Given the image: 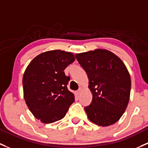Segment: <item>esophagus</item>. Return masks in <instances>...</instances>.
Segmentation results:
<instances>
[{
    "label": "esophagus",
    "instance_id": "1",
    "mask_svg": "<svg viewBox=\"0 0 148 148\" xmlns=\"http://www.w3.org/2000/svg\"><path fill=\"white\" fill-rule=\"evenodd\" d=\"M82 91V88H81V87H80V88H79L77 91H75V95H76V96H79V95L80 94L81 91Z\"/></svg>",
    "mask_w": 148,
    "mask_h": 148
}]
</instances>
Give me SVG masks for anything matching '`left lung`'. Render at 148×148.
<instances>
[{"mask_svg": "<svg viewBox=\"0 0 148 148\" xmlns=\"http://www.w3.org/2000/svg\"><path fill=\"white\" fill-rule=\"evenodd\" d=\"M75 57L88 75L93 95L92 102L84 108L88 119L100 126L116 123L130 99L131 80L125 65L107 49H96Z\"/></svg>", "mask_w": 148, "mask_h": 148, "instance_id": "1", "label": "left lung"}]
</instances>
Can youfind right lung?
Masks as SVG:
<instances>
[{"label": "right lung", "mask_w": 148, "mask_h": 148, "mask_svg": "<svg viewBox=\"0 0 148 148\" xmlns=\"http://www.w3.org/2000/svg\"><path fill=\"white\" fill-rule=\"evenodd\" d=\"M75 60L71 52L60 49L39 54L23 74V94L29 110L44 123L63 119L74 101L67 88L69 77L64 70Z\"/></svg>", "instance_id": "right-lung-1"}]
</instances>
